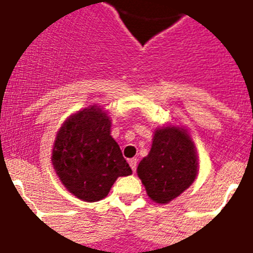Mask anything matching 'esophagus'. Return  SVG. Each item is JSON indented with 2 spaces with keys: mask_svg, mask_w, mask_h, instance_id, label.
Segmentation results:
<instances>
[{
  "mask_svg": "<svg viewBox=\"0 0 253 253\" xmlns=\"http://www.w3.org/2000/svg\"><path fill=\"white\" fill-rule=\"evenodd\" d=\"M128 164H130L131 169L135 172V170H136V167H138V160H136V159H130V160H128Z\"/></svg>",
  "mask_w": 253,
  "mask_h": 253,
  "instance_id": "34e87169",
  "label": "esophagus"
}]
</instances>
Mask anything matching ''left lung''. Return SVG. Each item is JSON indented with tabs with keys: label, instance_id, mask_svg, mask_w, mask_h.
<instances>
[{
	"label": "left lung",
	"instance_id": "obj_1",
	"mask_svg": "<svg viewBox=\"0 0 253 253\" xmlns=\"http://www.w3.org/2000/svg\"><path fill=\"white\" fill-rule=\"evenodd\" d=\"M197 155L185 130L166 127L155 132L152 148L138 166L147 194L158 204H168L193 184Z\"/></svg>",
	"mask_w": 253,
	"mask_h": 253
}]
</instances>
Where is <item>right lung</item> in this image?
I'll list each match as a JSON object with an SVG mask.
<instances>
[{
    "label": "right lung",
    "mask_w": 253,
    "mask_h": 253,
    "mask_svg": "<svg viewBox=\"0 0 253 253\" xmlns=\"http://www.w3.org/2000/svg\"><path fill=\"white\" fill-rule=\"evenodd\" d=\"M52 164L69 192L80 200L105 198L119 176L132 173L110 135V121L97 106L68 118L57 132Z\"/></svg>",
    "instance_id": "1"
}]
</instances>
